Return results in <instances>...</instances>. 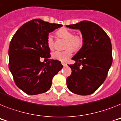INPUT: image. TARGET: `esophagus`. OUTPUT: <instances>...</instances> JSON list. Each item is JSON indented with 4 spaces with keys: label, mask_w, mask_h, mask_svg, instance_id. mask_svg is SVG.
<instances>
[{
    "label": "esophagus",
    "mask_w": 121,
    "mask_h": 121,
    "mask_svg": "<svg viewBox=\"0 0 121 121\" xmlns=\"http://www.w3.org/2000/svg\"><path fill=\"white\" fill-rule=\"evenodd\" d=\"M61 64H62V65L63 66H66L67 65L66 63H64V62H62V63H61Z\"/></svg>",
    "instance_id": "obj_1"
}]
</instances>
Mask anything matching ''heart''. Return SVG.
I'll use <instances>...</instances> for the list:
<instances>
[{
  "label": "heart",
  "mask_w": 121,
  "mask_h": 121,
  "mask_svg": "<svg viewBox=\"0 0 121 121\" xmlns=\"http://www.w3.org/2000/svg\"><path fill=\"white\" fill-rule=\"evenodd\" d=\"M56 34L60 38L66 40V48L64 51H55L52 53V57L56 60L65 62L72 55L73 51H78L82 47L83 39L81 35H74L71 31L66 28H61L56 32ZM47 44L50 50L53 48V40L52 34H48L47 39Z\"/></svg>",
  "instance_id": "b5f03b06"
}]
</instances>
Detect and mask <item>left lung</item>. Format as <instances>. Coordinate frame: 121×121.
<instances>
[{
    "label": "left lung",
    "instance_id": "obj_1",
    "mask_svg": "<svg viewBox=\"0 0 121 121\" xmlns=\"http://www.w3.org/2000/svg\"><path fill=\"white\" fill-rule=\"evenodd\" d=\"M66 26L79 29L83 39L82 48L72 58L76 63L68 65L72 73L67 78V87L78 95H90L103 84L112 64L110 39L101 27L91 21Z\"/></svg>",
    "mask_w": 121,
    "mask_h": 121
}]
</instances>
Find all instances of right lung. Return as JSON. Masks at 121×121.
<instances>
[{"mask_svg": "<svg viewBox=\"0 0 121 121\" xmlns=\"http://www.w3.org/2000/svg\"><path fill=\"white\" fill-rule=\"evenodd\" d=\"M62 24L35 19L21 26L16 32L9 50V69L18 87L30 95L48 91L52 79L61 69L60 61L49 59L47 39L50 32ZM41 57L48 62H41Z\"/></svg>", "mask_w": 121, "mask_h": 121, "instance_id": "1", "label": "right lung"}]
</instances>
